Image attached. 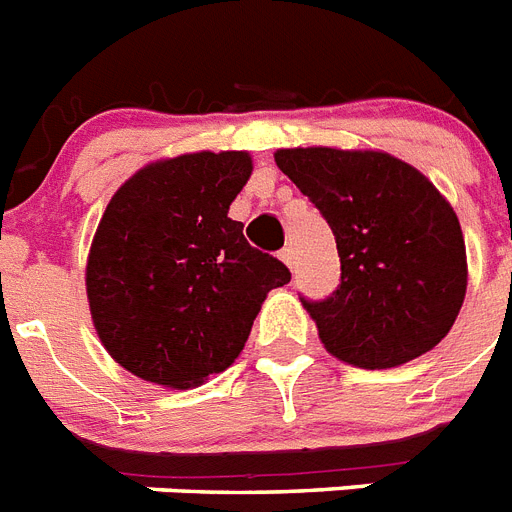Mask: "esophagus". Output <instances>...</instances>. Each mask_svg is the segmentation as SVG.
I'll return each mask as SVG.
<instances>
[{"label": "esophagus", "instance_id": "34e87169", "mask_svg": "<svg viewBox=\"0 0 512 512\" xmlns=\"http://www.w3.org/2000/svg\"><path fill=\"white\" fill-rule=\"evenodd\" d=\"M281 260L286 265H289V268H294V263H296V255H294V249L291 247H283L281 249Z\"/></svg>", "mask_w": 512, "mask_h": 512}]
</instances>
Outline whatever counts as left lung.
Segmentation results:
<instances>
[{"instance_id":"obj_1","label":"left lung","mask_w":512,"mask_h":512,"mask_svg":"<svg viewBox=\"0 0 512 512\" xmlns=\"http://www.w3.org/2000/svg\"><path fill=\"white\" fill-rule=\"evenodd\" d=\"M278 169L336 236L341 283L302 299L330 354L364 369L435 349L466 296V244L455 210L409 163L380 150L289 148Z\"/></svg>"}]
</instances>
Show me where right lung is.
<instances>
[{
	"mask_svg": "<svg viewBox=\"0 0 512 512\" xmlns=\"http://www.w3.org/2000/svg\"><path fill=\"white\" fill-rule=\"evenodd\" d=\"M252 174L244 150L150 163L106 205L85 286L111 359L166 388L223 372L289 268L249 247L229 205Z\"/></svg>",
	"mask_w": 512,
	"mask_h": 512,
	"instance_id": "right-lung-1",
	"label": "right lung"
}]
</instances>
